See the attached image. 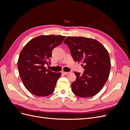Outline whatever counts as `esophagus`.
<instances>
[{
  "label": "esophagus",
  "instance_id": "34e87169",
  "mask_svg": "<svg viewBox=\"0 0 130 130\" xmlns=\"http://www.w3.org/2000/svg\"><path fill=\"white\" fill-rule=\"evenodd\" d=\"M62 74L65 75H68L69 74V72H62Z\"/></svg>",
  "mask_w": 130,
  "mask_h": 130
}]
</instances>
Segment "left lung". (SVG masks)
Here are the masks:
<instances>
[{
	"instance_id": "obj_1",
	"label": "left lung",
	"mask_w": 130,
	"mask_h": 130,
	"mask_svg": "<svg viewBox=\"0 0 130 130\" xmlns=\"http://www.w3.org/2000/svg\"><path fill=\"white\" fill-rule=\"evenodd\" d=\"M75 62L81 63L85 71L82 75L75 72L76 80L72 84L74 94L82 98L96 95L107 81L111 69L108 52L94 39L68 36L64 41Z\"/></svg>"
}]
</instances>
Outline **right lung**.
Listing matches in <instances>:
<instances>
[{
    "instance_id": "1",
    "label": "right lung",
    "mask_w": 130,
    "mask_h": 130,
    "mask_svg": "<svg viewBox=\"0 0 130 130\" xmlns=\"http://www.w3.org/2000/svg\"><path fill=\"white\" fill-rule=\"evenodd\" d=\"M65 36L41 35L31 40L22 49L18 60L19 75L25 87L38 96H46L54 92L61 73L46 69L53 49L60 45Z\"/></svg>"
}]
</instances>
